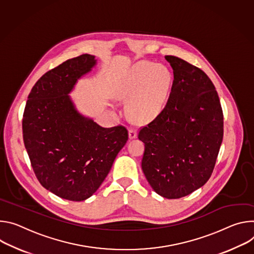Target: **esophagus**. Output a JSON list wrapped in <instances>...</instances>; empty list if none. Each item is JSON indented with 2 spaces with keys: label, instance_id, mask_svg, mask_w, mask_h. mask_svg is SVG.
<instances>
[{
  "label": "esophagus",
  "instance_id": "obj_1",
  "mask_svg": "<svg viewBox=\"0 0 254 254\" xmlns=\"http://www.w3.org/2000/svg\"><path fill=\"white\" fill-rule=\"evenodd\" d=\"M136 136H137V131H136V129L133 128V127H131V128L129 129V138H130V139H133V138H135Z\"/></svg>",
  "mask_w": 254,
  "mask_h": 254
}]
</instances>
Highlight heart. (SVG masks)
<instances>
[{"label": "heart", "mask_w": 254, "mask_h": 254, "mask_svg": "<svg viewBox=\"0 0 254 254\" xmlns=\"http://www.w3.org/2000/svg\"><path fill=\"white\" fill-rule=\"evenodd\" d=\"M172 84V74L165 66L147 62L138 63L118 83L117 95L127 100L131 118L146 123L163 110Z\"/></svg>", "instance_id": "1"}]
</instances>
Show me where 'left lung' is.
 Here are the masks:
<instances>
[{
	"label": "left lung",
	"mask_w": 254,
	"mask_h": 254,
	"mask_svg": "<svg viewBox=\"0 0 254 254\" xmlns=\"http://www.w3.org/2000/svg\"><path fill=\"white\" fill-rule=\"evenodd\" d=\"M170 98L160 114L140 128L142 171L163 198L180 199L210 179L223 140V111L215 86L199 67L173 55Z\"/></svg>",
	"instance_id": "obj_1"
}]
</instances>
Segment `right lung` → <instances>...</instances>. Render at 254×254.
<instances>
[{"label": "right lung", "mask_w": 254, "mask_h": 254, "mask_svg": "<svg viewBox=\"0 0 254 254\" xmlns=\"http://www.w3.org/2000/svg\"><path fill=\"white\" fill-rule=\"evenodd\" d=\"M96 62L94 55L82 54L44 73L23 114L24 144L37 180L68 201L90 198L128 140L124 126L101 127L81 116L68 96Z\"/></svg>", "instance_id": "obj_1"}]
</instances>
